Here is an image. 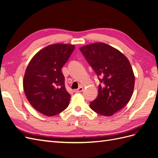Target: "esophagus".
I'll return each mask as SVG.
<instances>
[{
  "mask_svg": "<svg viewBox=\"0 0 158 158\" xmlns=\"http://www.w3.org/2000/svg\"><path fill=\"white\" fill-rule=\"evenodd\" d=\"M83 91V88L82 87H80L79 88L76 89H74V92H76V93H79V92H82Z\"/></svg>",
  "mask_w": 158,
  "mask_h": 158,
  "instance_id": "obj_1",
  "label": "esophagus"
}]
</instances>
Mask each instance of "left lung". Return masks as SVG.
I'll return each mask as SVG.
<instances>
[{
    "instance_id": "obj_1",
    "label": "left lung",
    "mask_w": 158,
    "mask_h": 158,
    "mask_svg": "<svg viewBox=\"0 0 158 158\" xmlns=\"http://www.w3.org/2000/svg\"><path fill=\"white\" fill-rule=\"evenodd\" d=\"M80 50L100 82L98 96L89 107L102 115L111 116L132 97L135 75L131 65L120 51L104 43L89 44Z\"/></svg>"
}]
</instances>
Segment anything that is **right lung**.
Here are the masks:
<instances>
[{
    "label": "right lung",
    "instance_id": "1",
    "mask_svg": "<svg viewBox=\"0 0 158 158\" xmlns=\"http://www.w3.org/2000/svg\"><path fill=\"white\" fill-rule=\"evenodd\" d=\"M74 45L55 44L45 47L33 57L23 78V89L30 103L47 116L61 113L69 105L70 95L64 85L62 68Z\"/></svg>",
    "mask_w": 158,
    "mask_h": 158
}]
</instances>
